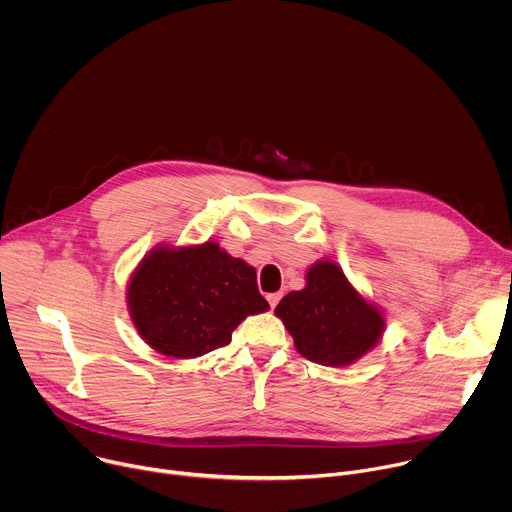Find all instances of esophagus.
<instances>
[{
  "label": "esophagus",
  "mask_w": 512,
  "mask_h": 512,
  "mask_svg": "<svg viewBox=\"0 0 512 512\" xmlns=\"http://www.w3.org/2000/svg\"><path fill=\"white\" fill-rule=\"evenodd\" d=\"M279 300H281V294H279V291H275V294H267V302H269V306H271V308H275V306L279 304Z\"/></svg>",
  "instance_id": "1"
}]
</instances>
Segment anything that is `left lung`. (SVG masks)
<instances>
[{
  "mask_svg": "<svg viewBox=\"0 0 512 512\" xmlns=\"http://www.w3.org/2000/svg\"><path fill=\"white\" fill-rule=\"evenodd\" d=\"M302 356L324 367H344L371 350L383 330L381 312L364 300L332 261L310 267L306 287L277 304Z\"/></svg>",
  "mask_w": 512,
  "mask_h": 512,
  "instance_id": "8db88e82",
  "label": "left lung"
}]
</instances>
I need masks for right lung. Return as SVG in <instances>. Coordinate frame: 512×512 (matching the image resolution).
Here are the masks:
<instances>
[{
	"label": "right lung",
	"instance_id": "obj_1",
	"mask_svg": "<svg viewBox=\"0 0 512 512\" xmlns=\"http://www.w3.org/2000/svg\"><path fill=\"white\" fill-rule=\"evenodd\" d=\"M127 306L139 336L174 358L227 346L241 320L269 310L255 269L214 241L154 249L131 275Z\"/></svg>",
	"mask_w": 512,
	"mask_h": 512
}]
</instances>
